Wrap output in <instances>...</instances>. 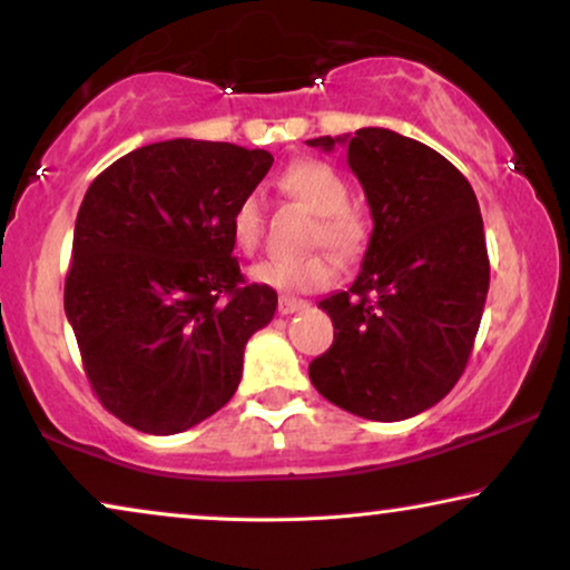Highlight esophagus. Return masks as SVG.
I'll return each instance as SVG.
<instances>
[{
	"mask_svg": "<svg viewBox=\"0 0 570 570\" xmlns=\"http://www.w3.org/2000/svg\"><path fill=\"white\" fill-rule=\"evenodd\" d=\"M306 306H308L306 301H303V298H293V295H279V303H277L279 314H283V316L295 314V312H303V308H306Z\"/></svg>",
	"mask_w": 570,
	"mask_h": 570,
	"instance_id": "1",
	"label": "esophagus"
}]
</instances>
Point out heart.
I'll list each match as a JSON object with an SVG mask.
<instances>
[{
	"instance_id": "b5f03b06",
	"label": "heart",
	"mask_w": 570,
	"mask_h": 570,
	"mask_svg": "<svg viewBox=\"0 0 570 570\" xmlns=\"http://www.w3.org/2000/svg\"><path fill=\"white\" fill-rule=\"evenodd\" d=\"M279 188L287 196L298 198L314 214H320V225L312 233V246H327L337 258H353L364 248L366 227L358 212H353L351 188L335 167L320 159L295 161L279 177ZM264 222H267V202L262 190H248L240 196L230 214V233L235 246L243 254H254L262 243ZM335 262L327 250L298 258H267L250 269L256 283L277 287L285 293L324 291L335 279Z\"/></svg>"
}]
</instances>
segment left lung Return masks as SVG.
Instances as JSON below:
<instances>
[{"label": "left lung", "mask_w": 570, "mask_h": 570, "mask_svg": "<svg viewBox=\"0 0 570 570\" xmlns=\"http://www.w3.org/2000/svg\"><path fill=\"white\" fill-rule=\"evenodd\" d=\"M306 144L348 149L374 219L358 277L320 301L335 340L308 376L356 416L411 419L461 380L482 322L490 258L474 188L442 154L395 130Z\"/></svg>", "instance_id": "1"}]
</instances>
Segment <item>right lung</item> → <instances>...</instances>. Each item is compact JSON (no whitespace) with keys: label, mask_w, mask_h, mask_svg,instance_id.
<instances>
[{"label":"right lung","mask_w":570,"mask_h":570,"mask_svg":"<svg viewBox=\"0 0 570 570\" xmlns=\"http://www.w3.org/2000/svg\"><path fill=\"white\" fill-rule=\"evenodd\" d=\"M272 161L175 138L125 154L88 186L65 314L96 397L132 430L186 432L238 390L243 351L277 293L240 275L230 214Z\"/></svg>","instance_id":"add662e5"}]
</instances>
